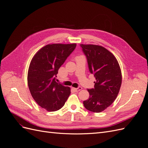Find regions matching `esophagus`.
<instances>
[{"instance_id":"34e87169","label":"esophagus","mask_w":148,"mask_h":148,"mask_svg":"<svg viewBox=\"0 0 148 148\" xmlns=\"http://www.w3.org/2000/svg\"><path fill=\"white\" fill-rule=\"evenodd\" d=\"M73 89H74L75 92H78V91H79L80 90H82V87H78V88H74Z\"/></svg>"}]
</instances>
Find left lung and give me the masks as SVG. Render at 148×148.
<instances>
[{"label": "left lung", "mask_w": 148, "mask_h": 148, "mask_svg": "<svg viewBox=\"0 0 148 148\" xmlns=\"http://www.w3.org/2000/svg\"><path fill=\"white\" fill-rule=\"evenodd\" d=\"M86 56L89 71L96 79L95 88L88 89V99L83 101L87 110L99 113L109 107L117 98L122 84V72L112 53L94 44H80Z\"/></svg>", "instance_id": "1"}]
</instances>
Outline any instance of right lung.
I'll return each instance as SVG.
<instances>
[{
  "mask_svg": "<svg viewBox=\"0 0 148 148\" xmlns=\"http://www.w3.org/2000/svg\"><path fill=\"white\" fill-rule=\"evenodd\" d=\"M77 44H52L44 46L31 59L28 85L37 104L49 112L59 110L70 96V88L56 82L58 70Z\"/></svg>",
  "mask_w": 148,
  "mask_h": 148,
  "instance_id": "1",
  "label": "right lung"
}]
</instances>
